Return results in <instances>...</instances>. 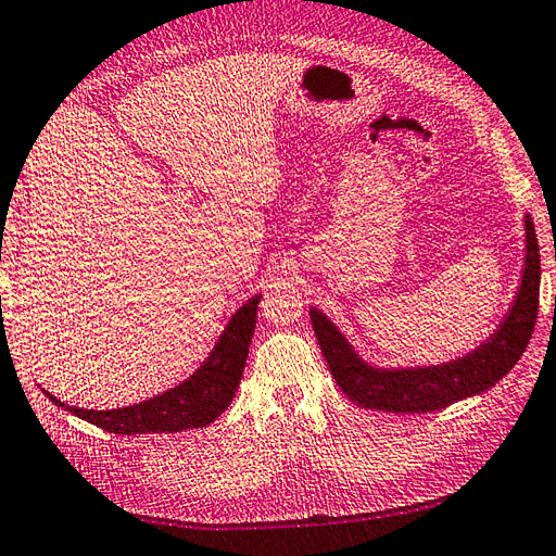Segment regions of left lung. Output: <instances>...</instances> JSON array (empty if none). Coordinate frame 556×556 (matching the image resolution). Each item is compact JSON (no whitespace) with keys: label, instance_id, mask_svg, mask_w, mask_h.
<instances>
[{"label":"left lung","instance_id":"1","mask_svg":"<svg viewBox=\"0 0 556 556\" xmlns=\"http://www.w3.org/2000/svg\"><path fill=\"white\" fill-rule=\"evenodd\" d=\"M526 249L521 281L507 315L473 351L438 365L386 367L359 355L351 339L333 325L329 315L309 305V321L321 353L341 391L365 409L421 415L443 409L459 400L481 395L507 377L519 363L538 319L540 299V249L533 217L523 215Z\"/></svg>","mask_w":556,"mask_h":556}]
</instances>
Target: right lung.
<instances>
[{
    "label": "right lung",
    "instance_id": "add662e5",
    "mask_svg": "<svg viewBox=\"0 0 556 556\" xmlns=\"http://www.w3.org/2000/svg\"><path fill=\"white\" fill-rule=\"evenodd\" d=\"M263 295L255 293L229 317L227 327L219 333L213 351L203 359L201 367L182 383L173 386L161 395H153L144 403L118 409H85L61 403L59 397L42 389V393L71 415L80 417L103 431L121 435L139 433H177L187 429H201L213 424L229 407L235 397L243 365L249 357V345L255 331L257 303Z\"/></svg>",
    "mask_w": 556,
    "mask_h": 556
}]
</instances>
